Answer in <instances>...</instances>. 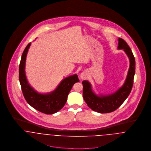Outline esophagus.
I'll return each instance as SVG.
<instances>
[{
  "instance_id": "esophagus-1",
  "label": "esophagus",
  "mask_w": 151,
  "mask_h": 151,
  "mask_svg": "<svg viewBox=\"0 0 151 151\" xmlns=\"http://www.w3.org/2000/svg\"><path fill=\"white\" fill-rule=\"evenodd\" d=\"M88 76V74H87V73L86 71H84L81 74H80V78L82 79V80H84L86 79V77Z\"/></svg>"
}]
</instances>
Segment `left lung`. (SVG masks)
Listing matches in <instances>:
<instances>
[{
  "label": "left lung",
  "mask_w": 151,
  "mask_h": 151,
  "mask_svg": "<svg viewBox=\"0 0 151 151\" xmlns=\"http://www.w3.org/2000/svg\"><path fill=\"white\" fill-rule=\"evenodd\" d=\"M119 49H123L129 60V68L124 85L116 92L106 96H98L92 90L88 81H83V98L92 110L101 113L112 112L119 108L125 101L132 89L135 71V61L133 53L127 43L122 38H119Z\"/></svg>",
  "instance_id": "obj_1"
}]
</instances>
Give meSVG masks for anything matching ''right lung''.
Returning <instances> with one entry per match:
<instances>
[{"instance_id":"1","label":"right lung","mask_w":151,"mask_h":151,"mask_svg":"<svg viewBox=\"0 0 151 151\" xmlns=\"http://www.w3.org/2000/svg\"><path fill=\"white\" fill-rule=\"evenodd\" d=\"M31 44L28 43L25 48L19 65V81L23 95L27 103L39 111L47 114L55 113L63 108L71 89L80 80L78 76L74 74L65 78L50 93L41 94L36 92L29 85L25 73L26 56Z\"/></svg>"}]
</instances>
